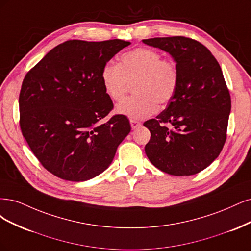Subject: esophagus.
Listing matches in <instances>:
<instances>
[{
	"label": "esophagus",
	"instance_id": "1",
	"mask_svg": "<svg viewBox=\"0 0 251 251\" xmlns=\"http://www.w3.org/2000/svg\"><path fill=\"white\" fill-rule=\"evenodd\" d=\"M130 125H131V128L132 129H135V128H137L139 126H141V122H139V121H136V120H130Z\"/></svg>",
	"mask_w": 251,
	"mask_h": 251
}]
</instances>
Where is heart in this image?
<instances>
[{
	"instance_id": "heart-1",
	"label": "heart",
	"mask_w": 251,
	"mask_h": 251,
	"mask_svg": "<svg viewBox=\"0 0 251 251\" xmlns=\"http://www.w3.org/2000/svg\"><path fill=\"white\" fill-rule=\"evenodd\" d=\"M104 92L112 101L124 98L129 83L134 96L121 102L116 111L132 120L147 118L159 105L171 101L179 84V71L173 59L161 58L160 53L149 48H136L124 53L119 64L108 61L101 71Z\"/></svg>"
}]
</instances>
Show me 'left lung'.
Wrapping results in <instances>:
<instances>
[{
    "instance_id": "obj_1",
    "label": "left lung",
    "mask_w": 251,
    "mask_h": 251,
    "mask_svg": "<svg viewBox=\"0 0 251 251\" xmlns=\"http://www.w3.org/2000/svg\"><path fill=\"white\" fill-rule=\"evenodd\" d=\"M143 43L169 53L179 71L174 98L156 119L144 123L151 133L145 152L153 166L170 175L199 173L218 157L226 141L231 101L220 64L205 46L189 37Z\"/></svg>"
}]
</instances>
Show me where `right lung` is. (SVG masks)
I'll list each match as a JSON object with an SVG mask.
<instances>
[{
  "label": "right lung",
  "mask_w": 251,
  "mask_h": 251,
  "mask_svg": "<svg viewBox=\"0 0 251 251\" xmlns=\"http://www.w3.org/2000/svg\"><path fill=\"white\" fill-rule=\"evenodd\" d=\"M129 45L121 39L68 40L24 78L22 133L39 163L59 178L85 181L101 174L130 132L123 115L100 123L114 108L102 85V68Z\"/></svg>",
  "instance_id": "1"
}]
</instances>
